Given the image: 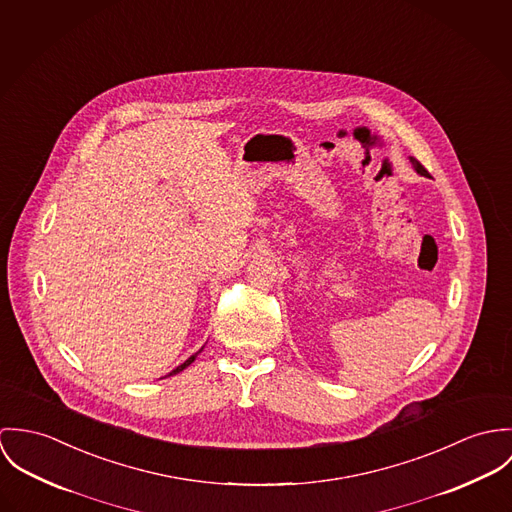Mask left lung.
I'll return each mask as SVG.
<instances>
[{"mask_svg": "<svg viewBox=\"0 0 512 512\" xmlns=\"http://www.w3.org/2000/svg\"><path fill=\"white\" fill-rule=\"evenodd\" d=\"M410 163H412V169H414V171L418 172V174H422V176H426V172L428 171H426V169H424L416 159H412V157H410Z\"/></svg>", "mask_w": 512, "mask_h": 512, "instance_id": "8db88e82", "label": "left lung"}]
</instances>
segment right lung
<instances>
[{
  "label": "right lung",
  "mask_w": 512,
  "mask_h": 512,
  "mask_svg": "<svg viewBox=\"0 0 512 512\" xmlns=\"http://www.w3.org/2000/svg\"><path fill=\"white\" fill-rule=\"evenodd\" d=\"M202 349H204V347H202ZM202 349H200V351H202ZM200 351H196V353H194V355H190V357H188V359H186V361H184V363H182V365H178V367H176V369H172L171 373H169V375H167V377H171V375H176V373H180V371H184V369H186V367H188V365H190V363H192V361H194V359H196V357H198V353H200Z\"/></svg>",
  "instance_id": "obj_1"
}]
</instances>
